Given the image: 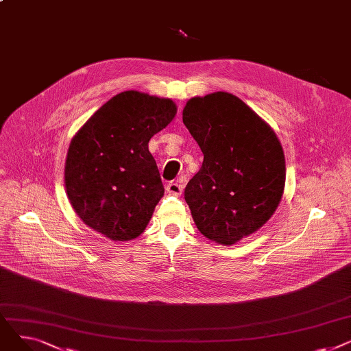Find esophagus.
<instances>
[{"label":"esophagus","instance_id":"obj_1","mask_svg":"<svg viewBox=\"0 0 351 351\" xmlns=\"http://www.w3.org/2000/svg\"><path fill=\"white\" fill-rule=\"evenodd\" d=\"M166 191H168L173 196H179L183 191V185H180L179 182H171V183H168V186H166Z\"/></svg>","mask_w":351,"mask_h":351}]
</instances>
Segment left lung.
<instances>
[{
    "label": "left lung",
    "instance_id": "obj_1",
    "mask_svg": "<svg viewBox=\"0 0 351 351\" xmlns=\"http://www.w3.org/2000/svg\"><path fill=\"white\" fill-rule=\"evenodd\" d=\"M182 119L204 154L185 189L195 225L210 241L234 245L259 230L280 204L286 182L280 141L229 92L191 98Z\"/></svg>",
    "mask_w": 351,
    "mask_h": 351
}]
</instances>
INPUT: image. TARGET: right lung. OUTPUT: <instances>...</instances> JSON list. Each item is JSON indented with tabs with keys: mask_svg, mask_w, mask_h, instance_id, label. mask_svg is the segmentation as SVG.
Masks as SVG:
<instances>
[{
	"mask_svg": "<svg viewBox=\"0 0 351 351\" xmlns=\"http://www.w3.org/2000/svg\"><path fill=\"white\" fill-rule=\"evenodd\" d=\"M175 115L172 99L125 90L82 125L68 147L65 188L86 226L114 242L143 233L165 192L147 143Z\"/></svg>",
	"mask_w": 351,
	"mask_h": 351,
	"instance_id": "right-lung-1",
	"label": "right lung"
}]
</instances>
